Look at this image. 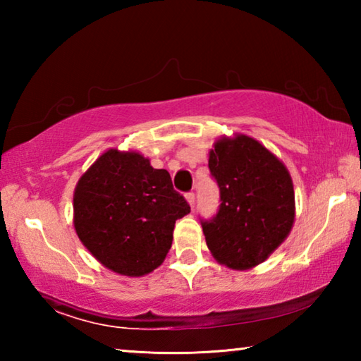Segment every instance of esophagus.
I'll use <instances>...</instances> for the list:
<instances>
[{"label": "esophagus", "mask_w": 361, "mask_h": 361, "mask_svg": "<svg viewBox=\"0 0 361 361\" xmlns=\"http://www.w3.org/2000/svg\"><path fill=\"white\" fill-rule=\"evenodd\" d=\"M186 200L189 202V205H191L192 209H194V204H195V195H194V192H192V191L186 194Z\"/></svg>", "instance_id": "esophagus-1"}]
</instances>
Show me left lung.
I'll return each mask as SVG.
<instances>
[{
	"instance_id": "8db88e82",
	"label": "left lung",
	"mask_w": 361,
	"mask_h": 361,
	"mask_svg": "<svg viewBox=\"0 0 361 361\" xmlns=\"http://www.w3.org/2000/svg\"><path fill=\"white\" fill-rule=\"evenodd\" d=\"M209 169L221 204L215 216L200 219L207 245L218 262L231 269L259 264L286 239L295 221L288 170L247 135L218 140Z\"/></svg>"
}]
</instances>
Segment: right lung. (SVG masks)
Wrapping results in <instances>:
<instances>
[{"label": "right lung", "instance_id": "right-lung-1", "mask_svg": "<svg viewBox=\"0 0 361 361\" xmlns=\"http://www.w3.org/2000/svg\"><path fill=\"white\" fill-rule=\"evenodd\" d=\"M73 209L84 247L105 267L130 277L162 264L175 221L191 212L167 170L118 149L102 154L79 178Z\"/></svg>", "mask_w": 361, "mask_h": 361}]
</instances>
